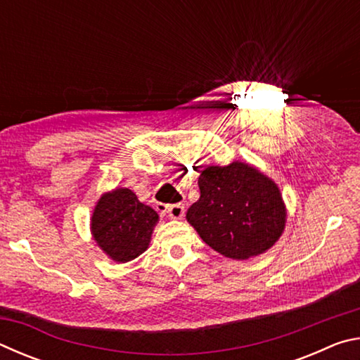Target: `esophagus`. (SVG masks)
<instances>
[{
  "label": "esophagus",
  "mask_w": 360,
  "mask_h": 360,
  "mask_svg": "<svg viewBox=\"0 0 360 360\" xmlns=\"http://www.w3.org/2000/svg\"><path fill=\"white\" fill-rule=\"evenodd\" d=\"M167 212L172 219H181L182 216H184V205H181V203L169 205V206H167Z\"/></svg>",
  "instance_id": "1"
}]
</instances>
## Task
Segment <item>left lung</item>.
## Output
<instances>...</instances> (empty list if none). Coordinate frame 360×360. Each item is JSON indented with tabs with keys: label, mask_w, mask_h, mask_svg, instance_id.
<instances>
[{
	"label": "left lung",
	"mask_w": 360,
	"mask_h": 360,
	"mask_svg": "<svg viewBox=\"0 0 360 360\" xmlns=\"http://www.w3.org/2000/svg\"><path fill=\"white\" fill-rule=\"evenodd\" d=\"M200 198L187 221L202 240L225 257L245 260L265 252L285 224L283 197L275 182L241 162L208 167L198 178Z\"/></svg>",
	"instance_id": "1"
}]
</instances>
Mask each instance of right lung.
Listing matches in <instances>:
<instances>
[{"mask_svg":"<svg viewBox=\"0 0 360 360\" xmlns=\"http://www.w3.org/2000/svg\"><path fill=\"white\" fill-rule=\"evenodd\" d=\"M158 214L143 205L129 188L105 193L92 216V233L98 246L115 262H129L149 246Z\"/></svg>","mask_w":360,"mask_h":360,"instance_id":"add662e5","label":"right lung"}]
</instances>
